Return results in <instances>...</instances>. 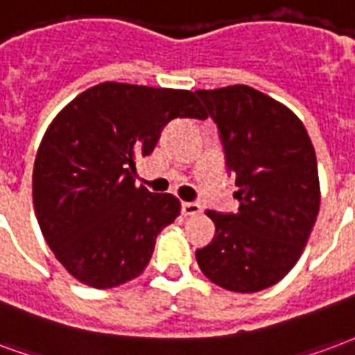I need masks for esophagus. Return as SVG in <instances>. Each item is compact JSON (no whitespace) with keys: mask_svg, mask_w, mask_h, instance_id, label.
<instances>
[{"mask_svg":"<svg viewBox=\"0 0 355 355\" xmlns=\"http://www.w3.org/2000/svg\"><path fill=\"white\" fill-rule=\"evenodd\" d=\"M181 211L185 217H193L200 214V204L196 202H183L181 204Z\"/></svg>","mask_w":355,"mask_h":355,"instance_id":"1","label":"esophagus"}]
</instances>
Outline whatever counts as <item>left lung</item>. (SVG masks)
<instances>
[{
  "label": "left lung",
  "mask_w": 355,
  "mask_h": 355,
  "mask_svg": "<svg viewBox=\"0 0 355 355\" xmlns=\"http://www.w3.org/2000/svg\"><path fill=\"white\" fill-rule=\"evenodd\" d=\"M196 94L219 128L240 200L236 214L206 211L216 236L196 263L216 286L255 293L278 284L309 242L320 211L314 146L293 111L248 85Z\"/></svg>",
  "instance_id": "left-lung-1"
}]
</instances>
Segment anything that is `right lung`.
Returning a JSON list of instances; mask_svg holds the SVG:
<instances>
[{"instance_id": "1", "label": "right lung", "mask_w": 355, "mask_h": 355, "mask_svg": "<svg viewBox=\"0 0 355 355\" xmlns=\"http://www.w3.org/2000/svg\"><path fill=\"white\" fill-rule=\"evenodd\" d=\"M206 119L195 92L105 81L49 124L35 155L33 209L46 244L75 280L110 289L146 270L159 232L180 216L170 193L136 185L172 119Z\"/></svg>"}]
</instances>
